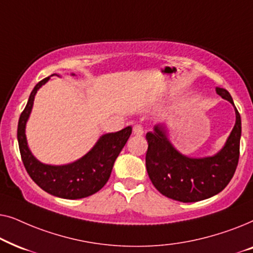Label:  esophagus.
Wrapping results in <instances>:
<instances>
[{
  "instance_id": "esophagus-1",
  "label": "esophagus",
  "mask_w": 253,
  "mask_h": 253,
  "mask_svg": "<svg viewBox=\"0 0 253 253\" xmlns=\"http://www.w3.org/2000/svg\"><path fill=\"white\" fill-rule=\"evenodd\" d=\"M132 131H133V133L136 134V136H141V134L144 133V129H143V126H140V124H136V126H133Z\"/></svg>"
}]
</instances>
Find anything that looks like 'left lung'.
<instances>
[{
  "label": "left lung",
  "mask_w": 253,
  "mask_h": 253,
  "mask_svg": "<svg viewBox=\"0 0 253 253\" xmlns=\"http://www.w3.org/2000/svg\"><path fill=\"white\" fill-rule=\"evenodd\" d=\"M215 91L235 107L227 89L216 87ZM235 114L234 129L221 151L212 157L189 158L179 153L169 141L162 124L146 133L147 174L159 192L178 202L195 203L211 198L226 188L240 158L242 123L236 107Z\"/></svg>",
  "instance_id": "obj_1"
}]
</instances>
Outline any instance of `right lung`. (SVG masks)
Returning a JSON list of instances; mask_svg holds the SVG:
<instances>
[{
    "label": "right lung",
    "instance_id": "add662e5",
    "mask_svg": "<svg viewBox=\"0 0 253 253\" xmlns=\"http://www.w3.org/2000/svg\"><path fill=\"white\" fill-rule=\"evenodd\" d=\"M48 81L49 77L42 79L34 86L18 121L17 139L24 167L34 183L49 195L64 199L85 198L94 195L108 182L114 162L129 139L132 127L126 126L117 132L103 134L91 151L72 164L63 166L42 164L34 158L27 146L25 127L33 107L34 96L38 89Z\"/></svg>",
    "mask_w": 253,
    "mask_h": 253
}]
</instances>
